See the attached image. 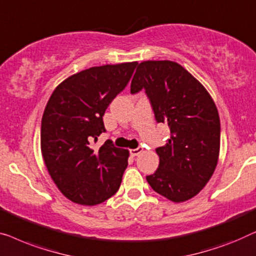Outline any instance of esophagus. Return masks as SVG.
Segmentation results:
<instances>
[{"instance_id": "obj_1", "label": "esophagus", "mask_w": 256, "mask_h": 256, "mask_svg": "<svg viewBox=\"0 0 256 256\" xmlns=\"http://www.w3.org/2000/svg\"><path fill=\"white\" fill-rule=\"evenodd\" d=\"M142 152V147H138V148L130 150V154H131L132 156H138Z\"/></svg>"}]
</instances>
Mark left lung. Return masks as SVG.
I'll return each mask as SVG.
<instances>
[{
	"mask_svg": "<svg viewBox=\"0 0 256 256\" xmlns=\"http://www.w3.org/2000/svg\"><path fill=\"white\" fill-rule=\"evenodd\" d=\"M145 89L158 123L170 138L156 150L159 168L146 176L154 192L181 203L196 196L211 178L220 150V120L204 86L174 61L148 60L136 67L131 92Z\"/></svg>",
	"mask_w": 256,
	"mask_h": 256,
	"instance_id": "obj_1",
	"label": "left lung"
}]
</instances>
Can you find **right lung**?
I'll use <instances>...</instances> for the list:
<instances>
[{"label": "right lung", "mask_w": 256, "mask_h": 256, "mask_svg": "<svg viewBox=\"0 0 256 256\" xmlns=\"http://www.w3.org/2000/svg\"><path fill=\"white\" fill-rule=\"evenodd\" d=\"M136 64L133 61L78 72L61 82L46 104L42 156L58 189L74 203L92 206L120 189L128 150L111 140L92 150L90 142L106 132L104 112L126 87Z\"/></svg>", "instance_id": "obj_1"}]
</instances>
